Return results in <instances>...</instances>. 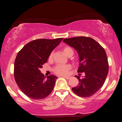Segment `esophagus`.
Masks as SVG:
<instances>
[{
  "instance_id": "esophagus-1",
  "label": "esophagus",
  "mask_w": 122,
  "mask_h": 122,
  "mask_svg": "<svg viewBox=\"0 0 122 122\" xmlns=\"http://www.w3.org/2000/svg\"><path fill=\"white\" fill-rule=\"evenodd\" d=\"M62 77H64V78H65L66 79H67V80H69L70 78H71V77L70 76H62Z\"/></svg>"
}]
</instances>
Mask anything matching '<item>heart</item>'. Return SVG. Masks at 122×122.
Wrapping results in <instances>:
<instances>
[{
	"label": "heart",
	"mask_w": 122,
	"mask_h": 122,
	"mask_svg": "<svg viewBox=\"0 0 122 122\" xmlns=\"http://www.w3.org/2000/svg\"><path fill=\"white\" fill-rule=\"evenodd\" d=\"M63 50H64V52L65 53L66 55L68 56V57L72 56L74 53L73 50L69 46H65V47H64ZM53 56V53H50L49 57V59L51 60ZM71 69V66L68 65V64H66V65H57V66H56L53 71H54V72L56 74H57V75H65L68 73L69 70Z\"/></svg>",
	"instance_id": "obj_1"
}]
</instances>
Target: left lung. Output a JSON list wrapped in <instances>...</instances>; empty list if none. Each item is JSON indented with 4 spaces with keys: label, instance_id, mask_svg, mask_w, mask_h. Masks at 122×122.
Segmentation results:
<instances>
[{
    "label": "left lung",
    "instance_id": "left-lung-1",
    "mask_svg": "<svg viewBox=\"0 0 122 122\" xmlns=\"http://www.w3.org/2000/svg\"><path fill=\"white\" fill-rule=\"evenodd\" d=\"M63 42L73 47L79 56L78 73H85V77L72 91L77 96L90 97L96 93L104 84L108 73L107 54L103 47L92 38L77 37L65 38ZM81 75V74H80Z\"/></svg>",
    "mask_w": 122,
    "mask_h": 122
}]
</instances>
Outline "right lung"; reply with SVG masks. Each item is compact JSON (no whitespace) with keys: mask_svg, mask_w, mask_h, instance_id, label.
<instances>
[{"mask_svg":"<svg viewBox=\"0 0 122 122\" xmlns=\"http://www.w3.org/2000/svg\"><path fill=\"white\" fill-rule=\"evenodd\" d=\"M62 40L63 38L33 40L18 52L15 60L14 74L18 86L27 97L40 100L52 92L57 77L51 75L46 78L40 69Z\"/></svg>","mask_w":122,"mask_h":122,"instance_id":"right-lung-1","label":"right lung"}]
</instances>
